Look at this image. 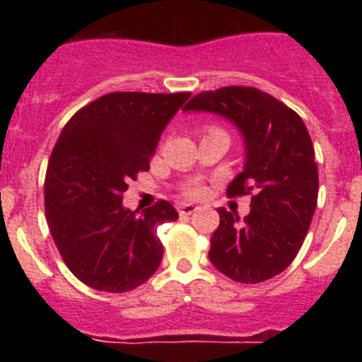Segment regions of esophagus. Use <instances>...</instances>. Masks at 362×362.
<instances>
[{
	"label": "esophagus",
	"mask_w": 362,
	"mask_h": 362,
	"mask_svg": "<svg viewBox=\"0 0 362 362\" xmlns=\"http://www.w3.org/2000/svg\"><path fill=\"white\" fill-rule=\"evenodd\" d=\"M177 210H179V214H181V216H190V214H194L197 210V204L183 203V204H179Z\"/></svg>",
	"instance_id": "esophagus-1"
}]
</instances>
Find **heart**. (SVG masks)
Listing matches in <instances>:
<instances>
[{"mask_svg": "<svg viewBox=\"0 0 362 362\" xmlns=\"http://www.w3.org/2000/svg\"><path fill=\"white\" fill-rule=\"evenodd\" d=\"M187 194L188 196H201V194H203V187H201L199 183H194V185H190V187L187 188Z\"/></svg>", "mask_w": 362, "mask_h": 362, "instance_id": "b5f03b06", "label": "heart"}]
</instances>
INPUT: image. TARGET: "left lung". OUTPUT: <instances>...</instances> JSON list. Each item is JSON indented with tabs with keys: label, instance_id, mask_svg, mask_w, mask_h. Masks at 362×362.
Instances as JSON below:
<instances>
[{
	"label": "left lung",
	"instance_id": "obj_1",
	"mask_svg": "<svg viewBox=\"0 0 362 362\" xmlns=\"http://www.w3.org/2000/svg\"><path fill=\"white\" fill-rule=\"evenodd\" d=\"M185 110L225 117L245 139V166L226 194H250V214L239 219L217 209L210 263L243 284L276 277L296 259L317 206V163L305 123L279 99L252 86L201 92Z\"/></svg>",
	"mask_w": 362,
	"mask_h": 362
}]
</instances>
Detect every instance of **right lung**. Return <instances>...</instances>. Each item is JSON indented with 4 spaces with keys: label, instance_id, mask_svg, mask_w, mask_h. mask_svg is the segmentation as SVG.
I'll return each mask as SVG.
<instances>
[{
    "label": "right lung",
    "instance_id": "1",
    "mask_svg": "<svg viewBox=\"0 0 362 362\" xmlns=\"http://www.w3.org/2000/svg\"><path fill=\"white\" fill-rule=\"evenodd\" d=\"M188 98L112 92L76 112L59 134L45 175V214L63 261L86 286L129 292L161 264L156 228L177 219V210L168 201L124 209L123 192L148 170L163 130Z\"/></svg>",
    "mask_w": 362,
    "mask_h": 362
}]
</instances>
